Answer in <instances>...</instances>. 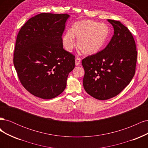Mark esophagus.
Listing matches in <instances>:
<instances>
[{
    "label": "esophagus",
    "instance_id": "obj_1",
    "mask_svg": "<svg viewBox=\"0 0 148 148\" xmlns=\"http://www.w3.org/2000/svg\"><path fill=\"white\" fill-rule=\"evenodd\" d=\"M80 62H81V59H79V58H78V57H76V59H75V65H78L79 64H80Z\"/></svg>",
    "mask_w": 148,
    "mask_h": 148
}]
</instances>
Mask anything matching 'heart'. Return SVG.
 Segmentation results:
<instances>
[{"instance_id": "obj_1", "label": "heart", "mask_w": 148, "mask_h": 148, "mask_svg": "<svg viewBox=\"0 0 148 148\" xmlns=\"http://www.w3.org/2000/svg\"><path fill=\"white\" fill-rule=\"evenodd\" d=\"M110 35L107 24L90 20L76 21L71 30H66L62 37L64 49L71 51L75 45V38L78 39L77 46L84 55L92 56L100 52L104 47Z\"/></svg>"}]
</instances>
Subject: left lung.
Masks as SVG:
<instances>
[{
    "mask_svg": "<svg viewBox=\"0 0 148 148\" xmlns=\"http://www.w3.org/2000/svg\"><path fill=\"white\" fill-rule=\"evenodd\" d=\"M114 34L102 51L84 59L83 86L89 95L107 100L118 95L135 73L137 51L130 31L121 22L107 20Z\"/></svg>",
    "mask_w": 148,
    "mask_h": 148,
    "instance_id": "1",
    "label": "left lung"
}]
</instances>
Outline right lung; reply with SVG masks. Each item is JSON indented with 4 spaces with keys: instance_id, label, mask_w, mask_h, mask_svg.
<instances>
[{
    "instance_id": "1",
    "label": "right lung",
    "mask_w": 148,
    "mask_h": 148,
    "mask_svg": "<svg viewBox=\"0 0 148 148\" xmlns=\"http://www.w3.org/2000/svg\"><path fill=\"white\" fill-rule=\"evenodd\" d=\"M69 17L40 13L26 21L18 34L13 64L24 88L41 99L60 95L75 68V56L64 50L62 42Z\"/></svg>"
}]
</instances>
